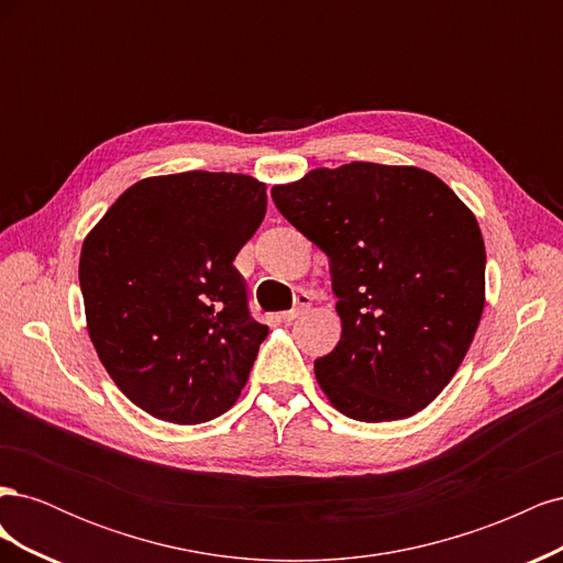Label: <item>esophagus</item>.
<instances>
[{"instance_id":"esophagus-1","label":"esophagus","mask_w":563,"mask_h":563,"mask_svg":"<svg viewBox=\"0 0 563 563\" xmlns=\"http://www.w3.org/2000/svg\"><path fill=\"white\" fill-rule=\"evenodd\" d=\"M310 305H312V296H310L308 291H300V294L296 296V308L282 312V319H284V321H294V319H298L305 310H308Z\"/></svg>"}]
</instances>
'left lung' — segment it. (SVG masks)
<instances>
[{
    "instance_id": "1",
    "label": "left lung",
    "mask_w": 563,
    "mask_h": 563,
    "mask_svg": "<svg viewBox=\"0 0 563 563\" xmlns=\"http://www.w3.org/2000/svg\"><path fill=\"white\" fill-rule=\"evenodd\" d=\"M329 255L343 335L314 362L323 395L362 422L422 411L455 376L484 312L476 218L434 174L352 162L272 187Z\"/></svg>"
}]
</instances>
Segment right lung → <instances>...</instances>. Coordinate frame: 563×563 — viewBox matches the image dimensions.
<instances>
[{
    "mask_svg": "<svg viewBox=\"0 0 563 563\" xmlns=\"http://www.w3.org/2000/svg\"><path fill=\"white\" fill-rule=\"evenodd\" d=\"M265 209V185L244 174L157 176L131 185L84 240L91 343L150 416L199 424L240 397L267 327L234 258Z\"/></svg>",
    "mask_w": 563,
    "mask_h": 563,
    "instance_id": "1",
    "label": "right lung"
}]
</instances>
